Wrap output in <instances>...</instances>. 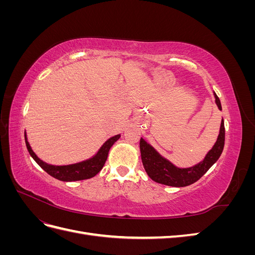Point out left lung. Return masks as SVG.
<instances>
[{
  "label": "left lung",
  "mask_w": 255,
  "mask_h": 255,
  "mask_svg": "<svg viewBox=\"0 0 255 255\" xmlns=\"http://www.w3.org/2000/svg\"><path fill=\"white\" fill-rule=\"evenodd\" d=\"M214 96L215 102L221 111L220 100L215 92ZM225 121L222 119L217 141L215 142L213 148L207 152L202 161L189 168H179L174 166L171 161L161 156L143 138H140L139 146L144 170L146 174L156 183L173 187L188 186V185L194 184L200 177L203 176L208 169L218 160L222 153L223 146H225Z\"/></svg>",
  "instance_id": "8db88e82"
}]
</instances>
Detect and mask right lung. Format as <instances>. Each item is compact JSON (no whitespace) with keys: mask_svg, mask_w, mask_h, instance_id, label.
Here are the masks:
<instances>
[{"mask_svg":"<svg viewBox=\"0 0 255 255\" xmlns=\"http://www.w3.org/2000/svg\"><path fill=\"white\" fill-rule=\"evenodd\" d=\"M24 137H25L26 148L28 150V153L30 154V156L34 158L36 163L39 165L45 172L49 173L51 176L55 177V179L59 181L73 182V181L90 179V177H94L101 171V169L103 168L105 161L107 159L110 149L112 148V145L119 139L120 134L111 137L110 139H107L103 143L101 148L99 149L96 155H94L91 158L80 161V163H76V164L65 165V166H55V165H50V164L44 163L43 160H41L36 155L35 152L32 150V148H30L25 132H24Z\"/></svg>","mask_w":255,"mask_h":255,"instance_id":"right-lung-1","label":"right lung"}]
</instances>
